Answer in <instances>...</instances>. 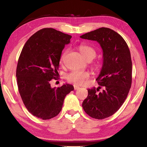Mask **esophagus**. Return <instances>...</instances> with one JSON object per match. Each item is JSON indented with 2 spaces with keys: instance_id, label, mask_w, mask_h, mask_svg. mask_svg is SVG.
I'll return each instance as SVG.
<instances>
[{
  "instance_id": "obj_1",
  "label": "esophagus",
  "mask_w": 147,
  "mask_h": 147,
  "mask_svg": "<svg viewBox=\"0 0 147 147\" xmlns=\"http://www.w3.org/2000/svg\"><path fill=\"white\" fill-rule=\"evenodd\" d=\"M80 88L78 86H76V85H74V90H76V89H78Z\"/></svg>"
}]
</instances>
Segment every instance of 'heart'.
Segmentation results:
<instances>
[{
	"instance_id": "1",
	"label": "heart",
	"mask_w": 147,
	"mask_h": 147,
	"mask_svg": "<svg viewBox=\"0 0 147 147\" xmlns=\"http://www.w3.org/2000/svg\"><path fill=\"white\" fill-rule=\"evenodd\" d=\"M78 50L82 55L88 60L93 59L96 56V51L93 48L86 45H80L78 46ZM65 52L61 54L60 57V63L63 61ZM90 77V74L88 71L73 70L67 74V79L69 82L77 85H81L86 80Z\"/></svg>"
}]
</instances>
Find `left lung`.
<instances>
[{
  "instance_id": "1",
  "label": "left lung",
  "mask_w": 147,
  "mask_h": 147,
  "mask_svg": "<svg viewBox=\"0 0 147 147\" xmlns=\"http://www.w3.org/2000/svg\"><path fill=\"white\" fill-rule=\"evenodd\" d=\"M80 38L97 41L103 51V65L96 78L100 86L88 89L83 109L92 118L109 117L123 105L131 88L132 62L130 50L123 37L108 28L102 27ZM100 88L103 91L98 92Z\"/></svg>"
}]
</instances>
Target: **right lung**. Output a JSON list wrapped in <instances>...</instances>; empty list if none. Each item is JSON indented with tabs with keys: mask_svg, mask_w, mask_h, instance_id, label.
Segmentation results:
<instances>
[{
	"mask_svg": "<svg viewBox=\"0 0 147 147\" xmlns=\"http://www.w3.org/2000/svg\"><path fill=\"white\" fill-rule=\"evenodd\" d=\"M72 36L52 28L36 32L24 44L16 69L19 92L24 106L43 120L61 110L65 97L74 89L71 84L52 88L51 80L58 75L61 52Z\"/></svg>",
	"mask_w": 147,
	"mask_h": 147,
	"instance_id": "1",
	"label": "right lung"
}]
</instances>
